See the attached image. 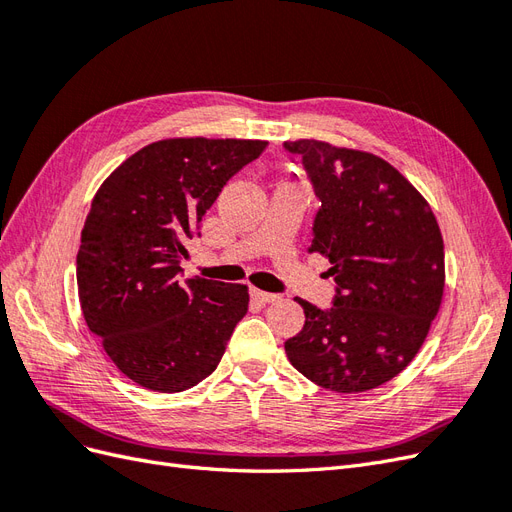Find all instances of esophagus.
Returning <instances> with one entry per match:
<instances>
[{
	"label": "esophagus",
	"mask_w": 512,
	"mask_h": 512,
	"mask_svg": "<svg viewBox=\"0 0 512 512\" xmlns=\"http://www.w3.org/2000/svg\"><path fill=\"white\" fill-rule=\"evenodd\" d=\"M250 294H252V299H254L256 303H260V305L275 303L277 299H280V297H277V294H271V292H265V290H258V288H252Z\"/></svg>",
	"instance_id": "esophagus-1"
}]
</instances>
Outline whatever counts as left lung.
Instances as JSON below:
<instances>
[{"instance_id": "1", "label": "left lung", "mask_w": 512, "mask_h": 512, "mask_svg": "<svg viewBox=\"0 0 512 512\" xmlns=\"http://www.w3.org/2000/svg\"><path fill=\"white\" fill-rule=\"evenodd\" d=\"M320 198L307 252L331 262L333 307L297 297L303 331L286 342L290 363L335 393L378 389L421 350L444 294V241L425 196L369 151L318 138L286 141Z\"/></svg>"}]
</instances>
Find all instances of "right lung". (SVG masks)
Wrapping results in <instances>:
<instances>
[{
  "mask_svg": "<svg viewBox=\"0 0 512 512\" xmlns=\"http://www.w3.org/2000/svg\"><path fill=\"white\" fill-rule=\"evenodd\" d=\"M250 138H164L123 160L98 188L76 254L89 331L123 376L181 393L218 367L247 314L245 284L181 280L185 241L226 181L265 151Z\"/></svg>",
  "mask_w": 512,
  "mask_h": 512,
  "instance_id": "obj_1",
  "label": "right lung"
}]
</instances>
